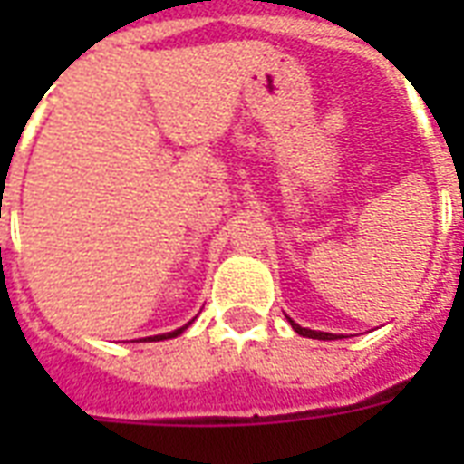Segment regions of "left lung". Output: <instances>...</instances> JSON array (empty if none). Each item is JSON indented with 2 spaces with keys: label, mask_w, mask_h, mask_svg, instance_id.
Returning <instances> with one entry per match:
<instances>
[{
  "label": "left lung",
  "mask_w": 464,
  "mask_h": 464,
  "mask_svg": "<svg viewBox=\"0 0 464 464\" xmlns=\"http://www.w3.org/2000/svg\"><path fill=\"white\" fill-rule=\"evenodd\" d=\"M291 321V318H288ZM293 331L298 333V335H303V338H315V341H335V338H341V335H333V333H321V331H311V328H301L298 323H293Z\"/></svg>",
  "instance_id": "left-lung-1"
}]
</instances>
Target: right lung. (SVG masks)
Returning a JSON list of instances; mask_svg holds the SVG:
<instances>
[{
	"mask_svg": "<svg viewBox=\"0 0 464 464\" xmlns=\"http://www.w3.org/2000/svg\"><path fill=\"white\" fill-rule=\"evenodd\" d=\"M188 325H191V323H186L183 328H176V331H171V333H163V335H153V338H149V341H169V338H176V335H181V333L186 331Z\"/></svg>",
	"mask_w": 464,
	"mask_h": 464,
	"instance_id": "1",
	"label": "right lung"
}]
</instances>
